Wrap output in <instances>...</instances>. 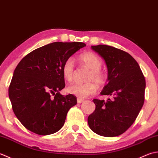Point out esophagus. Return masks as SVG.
Here are the masks:
<instances>
[{
  "instance_id": "esophagus-1",
  "label": "esophagus",
  "mask_w": 158,
  "mask_h": 158,
  "mask_svg": "<svg viewBox=\"0 0 158 158\" xmlns=\"http://www.w3.org/2000/svg\"><path fill=\"white\" fill-rule=\"evenodd\" d=\"M77 102H78V104H80V103L84 102V99H80V98H78V99H77Z\"/></svg>"
}]
</instances>
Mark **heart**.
Returning a JSON list of instances; mask_svg holds the SVG:
<instances>
[{
  "label": "heart",
  "mask_w": 158,
  "mask_h": 158,
  "mask_svg": "<svg viewBox=\"0 0 158 158\" xmlns=\"http://www.w3.org/2000/svg\"><path fill=\"white\" fill-rule=\"evenodd\" d=\"M79 60L84 65L91 70L89 74L88 82L85 85L80 84H72L67 87V92L70 94L74 95L80 98H86L97 91L98 86L95 82L98 85H102L105 80L104 73L101 71L102 62L100 58L95 53L86 52L82 54L79 56ZM63 76L67 82H72L75 73V65L72 58H68L64 62L62 66Z\"/></svg>",
  "instance_id": "obj_1"
}]
</instances>
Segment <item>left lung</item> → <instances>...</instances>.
<instances>
[{
  "instance_id": "1",
  "label": "left lung",
  "mask_w": 158,
  "mask_h": 158,
  "mask_svg": "<svg viewBox=\"0 0 158 158\" xmlns=\"http://www.w3.org/2000/svg\"><path fill=\"white\" fill-rule=\"evenodd\" d=\"M91 48L104 59L108 69V83L100 94L113 99H93L95 110L89 116V126L102 136H119L133 124L143 107L145 79L130 54L106 45Z\"/></svg>"
}]
</instances>
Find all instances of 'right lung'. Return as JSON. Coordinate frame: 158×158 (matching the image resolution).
I'll use <instances>...</instances> for the list:
<instances>
[{
	"mask_svg": "<svg viewBox=\"0 0 158 158\" xmlns=\"http://www.w3.org/2000/svg\"><path fill=\"white\" fill-rule=\"evenodd\" d=\"M85 46L82 42L57 41L32 51L18 63L9 88V98L16 117L27 130L49 135L63 126L67 112L77 104V99L72 94H60L65 86L62 66Z\"/></svg>",
	"mask_w": 158,
	"mask_h": 158,
	"instance_id": "right-lung-1",
	"label": "right lung"
}]
</instances>
